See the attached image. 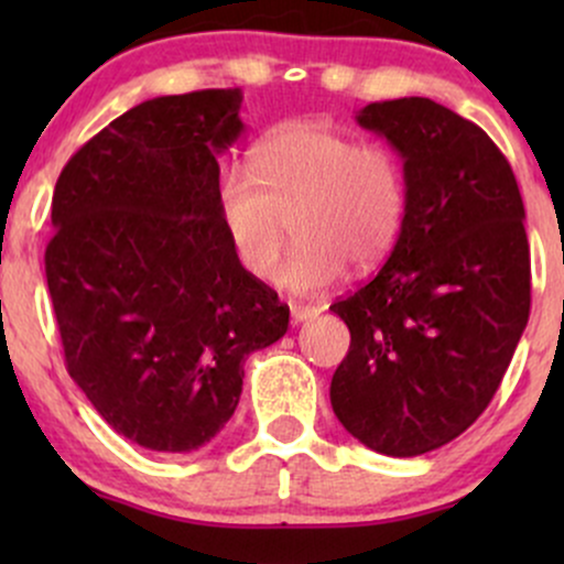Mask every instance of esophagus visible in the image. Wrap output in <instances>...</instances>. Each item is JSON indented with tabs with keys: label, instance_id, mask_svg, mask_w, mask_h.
<instances>
[{
	"label": "esophagus",
	"instance_id": "esophagus-1",
	"mask_svg": "<svg viewBox=\"0 0 564 564\" xmlns=\"http://www.w3.org/2000/svg\"><path fill=\"white\" fill-rule=\"evenodd\" d=\"M289 310H291V321H294V323H304V321L315 318V315L321 313L318 307H310V304H296V302H291Z\"/></svg>",
	"mask_w": 564,
	"mask_h": 564
}]
</instances>
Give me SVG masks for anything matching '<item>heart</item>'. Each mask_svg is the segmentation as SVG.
<instances>
[{
	"instance_id": "heart-1",
	"label": "heart",
	"mask_w": 564,
	"mask_h": 564,
	"mask_svg": "<svg viewBox=\"0 0 564 564\" xmlns=\"http://www.w3.org/2000/svg\"><path fill=\"white\" fill-rule=\"evenodd\" d=\"M405 204L398 153L323 121L275 129L251 153V172L228 166L217 183L225 236L251 278L275 273L294 223L300 241L278 273L294 294L334 286L347 262L373 268L384 260L403 228Z\"/></svg>"
}]
</instances>
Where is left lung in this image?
<instances>
[{"instance_id":"left-lung-1","label":"left lung","mask_w":564,"mask_h":564,"mask_svg":"<svg viewBox=\"0 0 564 564\" xmlns=\"http://www.w3.org/2000/svg\"><path fill=\"white\" fill-rule=\"evenodd\" d=\"M355 121L403 159L408 204L390 260L332 304L352 336L332 405L366 448L411 458L469 430L507 373L530 315L525 206L496 142L430 97Z\"/></svg>"}]
</instances>
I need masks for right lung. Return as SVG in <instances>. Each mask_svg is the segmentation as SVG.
<instances>
[{
	"instance_id": "add662e5",
	"label": "right lung",
	"mask_w": 564,
	"mask_h": 564,
	"mask_svg": "<svg viewBox=\"0 0 564 564\" xmlns=\"http://www.w3.org/2000/svg\"><path fill=\"white\" fill-rule=\"evenodd\" d=\"M241 89L129 108L70 156L44 270L70 379L119 435L191 453L228 424L243 360L289 307L232 254L217 156L243 134Z\"/></svg>"
}]
</instances>
